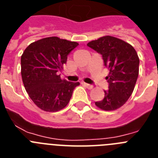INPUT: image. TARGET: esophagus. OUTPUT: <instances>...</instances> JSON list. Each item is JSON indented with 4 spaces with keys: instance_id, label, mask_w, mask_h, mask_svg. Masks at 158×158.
Returning <instances> with one entry per match:
<instances>
[{
    "instance_id": "obj_1",
    "label": "esophagus",
    "mask_w": 158,
    "mask_h": 158,
    "mask_svg": "<svg viewBox=\"0 0 158 158\" xmlns=\"http://www.w3.org/2000/svg\"><path fill=\"white\" fill-rule=\"evenodd\" d=\"M84 85L85 86V87L89 89H92L93 88V85H89V84H87V83H84Z\"/></svg>"
}]
</instances>
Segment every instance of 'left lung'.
Returning <instances> with one entry per match:
<instances>
[{"instance_id":"1","label":"left lung","mask_w":158,"mask_h":158,"mask_svg":"<svg viewBox=\"0 0 158 158\" xmlns=\"http://www.w3.org/2000/svg\"><path fill=\"white\" fill-rule=\"evenodd\" d=\"M87 45L101 54L104 65L110 70L106 77L108 90L104 91V99L95 104L104 111L118 109L127 101L135 89L139 71L138 54L131 44L109 35Z\"/></svg>"}]
</instances>
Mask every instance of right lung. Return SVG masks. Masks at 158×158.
Instances as JSON below:
<instances>
[{"label":"right lung","mask_w":158,"mask_h":158,"mask_svg":"<svg viewBox=\"0 0 158 158\" xmlns=\"http://www.w3.org/2000/svg\"><path fill=\"white\" fill-rule=\"evenodd\" d=\"M78 43L48 37L31 43L21 56L23 85L32 101L40 109L58 111L68 104L79 82L62 80L58 72Z\"/></svg>","instance_id":"obj_1"}]
</instances>
